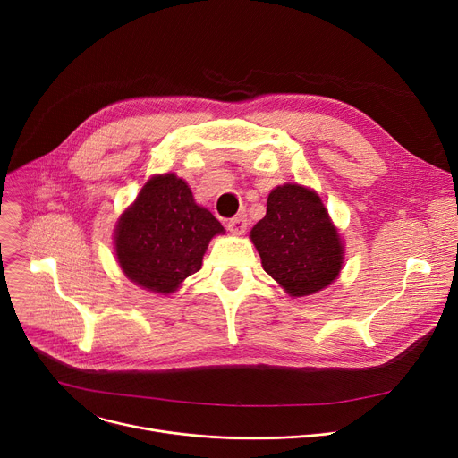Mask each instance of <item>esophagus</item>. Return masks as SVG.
<instances>
[{
  "label": "esophagus",
  "mask_w": 458,
  "mask_h": 458,
  "mask_svg": "<svg viewBox=\"0 0 458 458\" xmlns=\"http://www.w3.org/2000/svg\"><path fill=\"white\" fill-rule=\"evenodd\" d=\"M247 219L245 217H233V219H230L228 223H226V228H228V232L230 233H233V235H242L245 233V230H247Z\"/></svg>",
  "instance_id": "obj_1"
}]
</instances>
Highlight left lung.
<instances>
[{
    "label": "left lung",
    "mask_w": 458,
    "mask_h": 458,
    "mask_svg": "<svg viewBox=\"0 0 458 458\" xmlns=\"http://www.w3.org/2000/svg\"><path fill=\"white\" fill-rule=\"evenodd\" d=\"M267 274L289 296H310L337 280L344 245L320 197L298 184L274 188L265 217L250 230Z\"/></svg>",
    "instance_id": "1"
}]
</instances>
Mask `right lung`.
<instances>
[{
    "label": "right lung",
    "instance_id": "right-lung-1",
    "mask_svg": "<svg viewBox=\"0 0 458 458\" xmlns=\"http://www.w3.org/2000/svg\"><path fill=\"white\" fill-rule=\"evenodd\" d=\"M219 233L223 225L195 202L184 180L157 174L115 225L117 263L136 285L169 294L200 270L211 237Z\"/></svg>",
    "mask_w": 458,
    "mask_h": 458
}]
</instances>
